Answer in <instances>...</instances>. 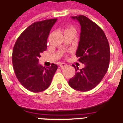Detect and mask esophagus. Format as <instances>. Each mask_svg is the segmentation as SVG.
<instances>
[{
    "mask_svg": "<svg viewBox=\"0 0 123 123\" xmlns=\"http://www.w3.org/2000/svg\"><path fill=\"white\" fill-rule=\"evenodd\" d=\"M67 65L65 63H61L60 64V67L62 68H63L65 67H67Z\"/></svg>",
    "mask_w": 123,
    "mask_h": 123,
    "instance_id": "34e87169",
    "label": "esophagus"
}]
</instances>
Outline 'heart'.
<instances>
[{"label": "heart", "instance_id": "obj_1", "mask_svg": "<svg viewBox=\"0 0 123 123\" xmlns=\"http://www.w3.org/2000/svg\"><path fill=\"white\" fill-rule=\"evenodd\" d=\"M70 30H74V27H73L72 26H71V25H68V26H67V28L65 29V31H70ZM65 31H64V32H65Z\"/></svg>", "mask_w": 123, "mask_h": 123}]
</instances>
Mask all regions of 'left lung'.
<instances>
[{
  "mask_svg": "<svg viewBox=\"0 0 123 123\" xmlns=\"http://www.w3.org/2000/svg\"><path fill=\"white\" fill-rule=\"evenodd\" d=\"M80 24V40L76 55L83 68H76V73L68 81L72 88L81 92L91 90L101 82L108 69L110 49L103 30L96 23L80 15L73 17Z\"/></svg>",
  "mask_w": 123,
  "mask_h": 123,
  "instance_id": "1",
  "label": "left lung"
}]
</instances>
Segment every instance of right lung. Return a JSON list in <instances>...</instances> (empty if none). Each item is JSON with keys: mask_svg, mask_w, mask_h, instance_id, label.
<instances>
[{"mask_svg": "<svg viewBox=\"0 0 123 123\" xmlns=\"http://www.w3.org/2000/svg\"><path fill=\"white\" fill-rule=\"evenodd\" d=\"M56 18L36 22L18 37L15 43L12 60L18 81L31 92H41L51 84L57 65L45 67L38 64L41 54L47 50V38Z\"/></svg>", "mask_w": 123, "mask_h": 123, "instance_id": "obj_1", "label": "right lung"}]
</instances>
